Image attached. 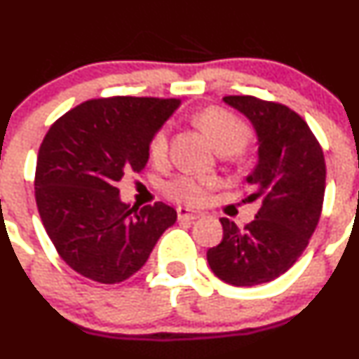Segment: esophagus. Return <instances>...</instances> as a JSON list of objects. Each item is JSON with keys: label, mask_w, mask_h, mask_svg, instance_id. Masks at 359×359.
<instances>
[{"label": "esophagus", "mask_w": 359, "mask_h": 359, "mask_svg": "<svg viewBox=\"0 0 359 359\" xmlns=\"http://www.w3.org/2000/svg\"><path fill=\"white\" fill-rule=\"evenodd\" d=\"M177 217H179V220H194L200 219V213L193 212V210L189 208H184V206H179V208H177Z\"/></svg>", "instance_id": "esophagus-1"}]
</instances>
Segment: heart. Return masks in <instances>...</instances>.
<instances>
[{"mask_svg":"<svg viewBox=\"0 0 359 359\" xmlns=\"http://www.w3.org/2000/svg\"><path fill=\"white\" fill-rule=\"evenodd\" d=\"M198 125L208 133L212 142L220 153H236L241 151L250 140V128L247 123L234 112L224 107L212 106L200 111L196 116ZM170 133L168 126H161L153 133L149 140L151 158L161 161L168 153ZM220 186L215 175H194L182 173L173 177L165 184L163 191L170 200L187 206H201L208 200V194Z\"/></svg>","mask_w":359,"mask_h":359,"instance_id":"heart-1","label":"heart"}]
</instances>
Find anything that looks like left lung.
Masks as SVG:
<instances>
[{
	"instance_id": "1",
	"label": "left lung",
	"mask_w": 359,
	"mask_h": 359,
	"mask_svg": "<svg viewBox=\"0 0 359 359\" xmlns=\"http://www.w3.org/2000/svg\"><path fill=\"white\" fill-rule=\"evenodd\" d=\"M224 100L255 126L259 163L247 177V201L260 208L243 229L220 219L224 238L206 259L226 283L253 287L287 273L309 245L323 210L327 165L309 125L290 107L253 95Z\"/></svg>"
}]
</instances>
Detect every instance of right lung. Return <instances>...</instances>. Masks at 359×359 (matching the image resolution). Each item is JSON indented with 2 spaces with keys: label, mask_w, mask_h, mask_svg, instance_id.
Here are the masks:
<instances>
[{
  "label": "right lung",
  "mask_w": 359,
  "mask_h": 359,
  "mask_svg": "<svg viewBox=\"0 0 359 359\" xmlns=\"http://www.w3.org/2000/svg\"><path fill=\"white\" fill-rule=\"evenodd\" d=\"M179 100L100 97L60 116L39 146L34 196L60 259L81 276L121 283L149 259L177 212L158 201L142 208L119 200L116 184L142 172L149 140Z\"/></svg>",
  "instance_id": "right-lung-1"
}]
</instances>
